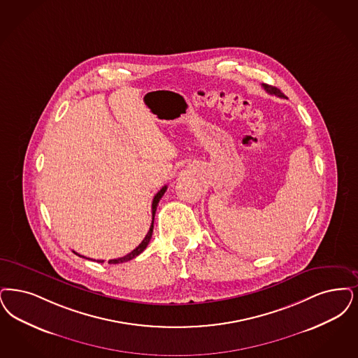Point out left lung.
<instances>
[{
    "label": "left lung",
    "instance_id": "left-lung-1",
    "mask_svg": "<svg viewBox=\"0 0 358 358\" xmlns=\"http://www.w3.org/2000/svg\"><path fill=\"white\" fill-rule=\"evenodd\" d=\"M262 86H264V89H265L269 94H274V96H277V97H285L284 93H281V90L277 89L275 86L266 85V84H262Z\"/></svg>",
    "mask_w": 358,
    "mask_h": 358
}]
</instances>
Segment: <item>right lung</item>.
<instances>
[{
	"mask_svg": "<svg viewBox=\"0 0 358 358\" xmlns=\"http://www.w3.org/2000/svg\"><path fill=\"white\" fill-rule=\"evenodd\" d=\"M166 187H168V186H164V187L158 192L157 194L155 196V199H153V203H152V217H153V218H152V225H150V229L148 231V234L145 236L143 243H140V245H138L133 252H130V253L127 255V256H124V257L115 258V259H109V261H108L109 264H121V262H127V261H130V259L137 257L138 255H141L143 250L146 249L148 243H149L150 238H152V234H153V222H155V215H156V210H157L158 202L161 200V197L164 196V193L166 192ZM73 253H76V252H73ZM76 255H77V256H80L78 253H76ZM80 257H84V256H80ZM97 262H103V261H102V259H97Z\"/></svg>",
	"mask_w": 358,
	"mask_h": 358,
	"instance_id": "right-lung-1",
	"label": "right lung"
}]
</instances>
